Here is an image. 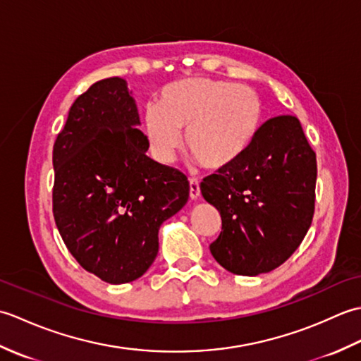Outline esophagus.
I'll list each match as a JSON object with an SVG mask.
<instances>
[{"label":"esophagus","mask_w":361,"mask_h":361,"mask_svg":"<svg viewBox=\"0 0 361 361\" xmlns=\"http://www.w3.org/2000/svg\"><path fill=\"white\" fill-rule=\"evenodd\" d=\"M189 197L190 200H197V198L200 197V185H198V181L195 178L189 180Z\"/></svg>","instance_id":"34e87169"}]
</instances>
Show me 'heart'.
I'll return each instance as SVG.
<instances>
[{
    "label": "heart",
    "mask_w": 361,
    "mask_h": 361,
    "mask_svg": "<svg viewBox=\"0 0 361 361\" xmlns=\"http://www.w3.org/2000/svg\"><path fill=\"white\" fill-rule=\"evenodd\" d=\"M264 106L248 87L211 79H183L169 83L159 93V105L144 110L142 130L150 153L171 164L186 147L209 171H220L240 159L255 142L262 126Z\"/></svg>",
    "instance_id": "obj_1"
}]
</instances>
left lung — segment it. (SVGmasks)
<instances>
[{
  "mask_svg": "<svg viewBox=\"0 0 361 361\" xmlns=\"http://www.w3.org/2000/svg\"><path fill=\"white\" fill-rule=\"evenodd\" d=\"M317 155L298 118L260 126L247 153L202 181L221 217L214 259L234 274L257 276L282 265L301 245L315 211Z\"/></svg>",
  "mask_w": 361,
  "mask_h": 361,
  "instance_id": "1",
  "label": "left lung"
}]
</instances>
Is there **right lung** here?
I'll return each mask as SVG.
<instances>
[{
  "instance_id": "right-lung-1",
  "label": "right lung",
  "mask_w": 361,
  "mask_h": 361,
  "mask_svg": "<svg viewBox=\"0 0 361 361\" xmlns=\"http://www.w3.org/2000/svg\"><path fill=\"white\" fill-rule=\"evenodd\" d=\"M127 82L110 78L75 99L52 150V212L74 259L109 283L132 282L158 255V231L189 198L185 173L145 155Z\"/></svg>"
}]
</instances>
